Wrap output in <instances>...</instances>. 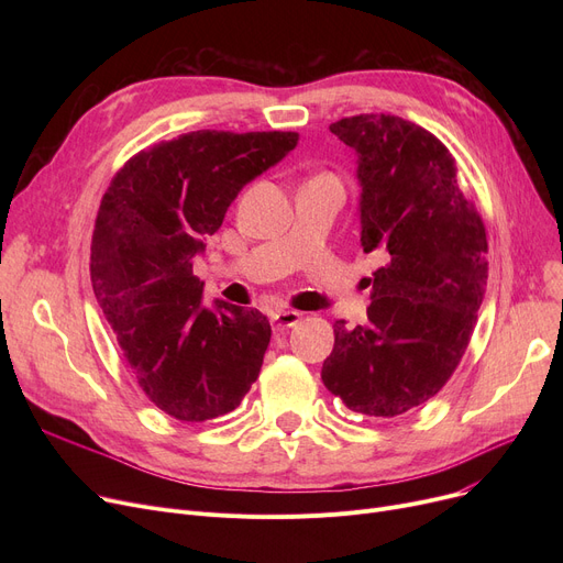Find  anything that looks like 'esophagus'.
<instances>
[{
	"label": "esophagus",
	"mask_w": 563,
	"mask_h": 563,
	"mask_svg": "<svg viewBox=\"0 0 563 563\" xmlns=\"http://www.w3.org/2000/svg\"><path fill=\"white\" fill-rule=\"evenodd\" d=\"M301 317L303 314L297 310H278L272 314V323H274V329H289V327H297Z\"/></svg>",
	"instance_id": "34e87169"
}]
</instances>
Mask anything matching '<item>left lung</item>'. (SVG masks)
Returning <instances> with one entry per match:
<instances>
[{
  "label": "left lung",
  "mask_w": 563,
  "mask_h": 563,
  "mask_svg": "<svg viewBox=\"0 0 563 563\" xmlns=\"http://www.w3.org/2000/svg\"><path fill=\"white\" fill-rule=\"evenodd\" d=\"M331 132L358 153L361 242L386 264L367 280L363 327L333 323L321 380L349 410L395 418L438 395L463 358L486 291V228L424 128L361 113Z\"/></svg>",
  "instance_id": "obj_1"
}]
</instances>
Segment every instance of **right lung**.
Masks as SVG:
<instances>
[{"label": "right lung", "mask_w": 563, "mask_h": 563, "mask_svg": "<svg viewBox=\"0 0 563 563\" xmlns=\"http://www.w3.org/2000/svg\"><path fill=\"white\" fill-rule=\"evenodd\" d=\"M297 132L198 130L136 153L102 196L91 283L139 388L180 422L214 420L255 383L272 327L257 310L202 306L194 257L253 177Z\"/></svg>", "instance_id": "add662e5"}]
</instances>
